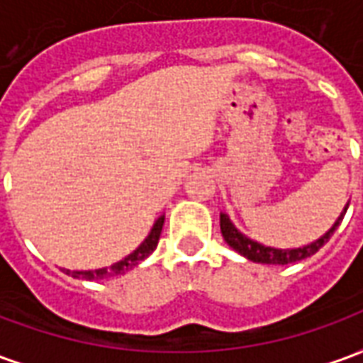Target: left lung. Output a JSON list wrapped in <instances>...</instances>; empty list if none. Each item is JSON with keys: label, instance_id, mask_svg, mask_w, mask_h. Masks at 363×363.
Listing matches in <instances>:
<instances>
[{"label": "left lung", "instance_id": "obj_1", "mask_svg": "<svg viewBox=\"0 0 363 363\" xmlns=\"http://www.w3.org/2000/svg\"><path fill=\"white\" fill-rule=\"evenodd\" d=\"M346 210H348V204L344 206V212L338 216V220L335 221V225L328 229L325 235L319 237L317 241H313L311 245L297 247V249H274V247H267V245L252 241V239L243 235V233L231 223L228 213H220V228L221 235L225 239V243H228L233 251H237L239 255H243L245 259L252 260V262H260V264H291V262L307 259V257H311V255H315V252L319 251L320 247L330 239V235L335 233L336 228L340 225V221H342Z\"/></svg>", "mask_w": 363, "mask_h": 363}]
</instances>
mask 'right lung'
Returning <instances> with one entry per match:
<instances>
[{
    "label": "right lung",
    "mask_w": 363,
    "mask_h": 363,
    "mask_svg": "<svg viewBox=\"0 0 363 363\" xmlns=\"http://www.w3.org/2000/svg\"><path fill=\"white\" fill-rule=\"evenodd\" d=\"M163 223H165V216H161V218L153 223L150 235L143 239V243L140 245L134 252H130L126 259L114 262L111 268H99V270H74V272L64 268V272L72 274L74 278H83V280H104V278H112V276H120V274L128 272V270H132L134 267H138L142 260L147 259L151 252L155 251V247H157L159 243V237H161Z\"/></svg>",
    "instance_id": "1"
}]
</instances>
